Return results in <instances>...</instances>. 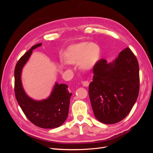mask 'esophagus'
Returning a JSON list of instances; mask_svg holds the SVG:
<instances>
[{
  "label": "esophagus",
  "mask_w": 153,
  "mask_h": 153,
  "mask_svg": "<svg viewBox=\"0 0 153 153\" xmlns=\"http://www.w3.org/2000/svg\"><path fill=\"white\" fill-rule=\"evenodd\" d=\"M82 84L84 87H88L89 85V82L88 81H82Z\"/></svg>",
  "instance_id": "34e87169"
}]
</instances>
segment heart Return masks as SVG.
Listing matches in <instances>:
<instances>
[{
    "label": "heart",
    "instance_id": "obj_1",
    "mask_svg": "<svg viewBox=\"0 0 153 153\" xmlns=\"http://www.w3.org/2000/svg\"><path fill=\"white\" fill-rule=\"evenodd\" d=\"M101 50L94 43L82 42L71 45L66 50L65 61L69 64H78L83 70H89L99 61Z\"/></svg>",
    "mask_w": 153,
    "mask_h": 153
}]
</instances>
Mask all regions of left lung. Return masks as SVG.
<instances>
[{"instance_id":"obj_1","label":"left lung","mask_w":153,"mask_h":153,"mask_svg":"<svg viewBox=\"0 0 153 153\" xmlns=\"http://www.w3.org/2000/svg\"><path fill=\"white\" fill-rule=\"evenodd\" d=\"M89 95L96 118L104 124L122 121L130 112L139 93V66L129 48L112 62L101 59L93 68Z\"/></svg>"}]
</instances>
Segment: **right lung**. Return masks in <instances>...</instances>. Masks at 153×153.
<instances>
[{
	"label": "right lung",
	"mask_w": 153,
	"mask_h": 153,
	"mask_svg": "<svg viewBox=\"0 0 153 153\" xmlns=\"http://www.w3.org/2000/svg\"><path fill=\"white\" fill-rule=\"evenodd\" d=\"M37 44L26 52L16 63L15 69V93L23 112L29 121L41 128H57L67 119L71 93L66 84H55L47 99L36 101L26 94L23 89L21 74L23 67L28 61L32 50L41 46Z\"/></svg>",
	"instance_id": "1"
}]
</instances>
